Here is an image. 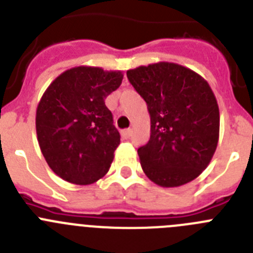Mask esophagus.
I'll use <instances>...</instances> for the list:
<instances>
[{
  "label": "esophagus",
  "instance_id": "34e87169",
  "mask_svg": "<svg viewBox=\"0 0 253 253\" xmlns=\"http://www.w3.org/2000/svg\"><path fill=\"white\" fill-rule=\"evenodd\" d=\"M131 134V129H124V130H122V137L124 138V139H128L129 137H130Z\"/></svg>",
  "mask_w": 253,
  "mask_h": 253
}]
</instances>
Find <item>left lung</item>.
Wrapping results in <instances>:
<instances>
[{
  "mask_svg": "<svg viewBox=\"0 0 253 253\" xmlns=\"http://www.w3.org/2000/svg\"><path fill=\"white\" fill-rule=\"evenodd\" d=\"M126 76L151 115V138L138 148L147 177L162 187L193 181L208 167L219 139V107L209 84L169 62L129 69Z\"/></svg>",
  "mask_w": 253,
  "mask_h": 253,
  "instance_id": "1",
  "label": "left lung"
}]
</instances>
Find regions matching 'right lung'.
I'll list each match as a JSON object with an SVG mask.
<instances>
[{
  "instance_id": "1",
  "label": "right lung",
  "mask_w": 253,
  "mask_h": 253,
  "mask_svg": "<svg viewBox=\"0 0 253 253\" xmlns=\"http://www.w3.org/2000/svg\"><path fill=\"white\" fill-rule=\"evenodd\" d=\"M122 81L120 71L80 66L49 84L35 124L42 153L60 178L90 185L106 175L120 134L105 99Z\"/></svg>"
}]
</instances>
